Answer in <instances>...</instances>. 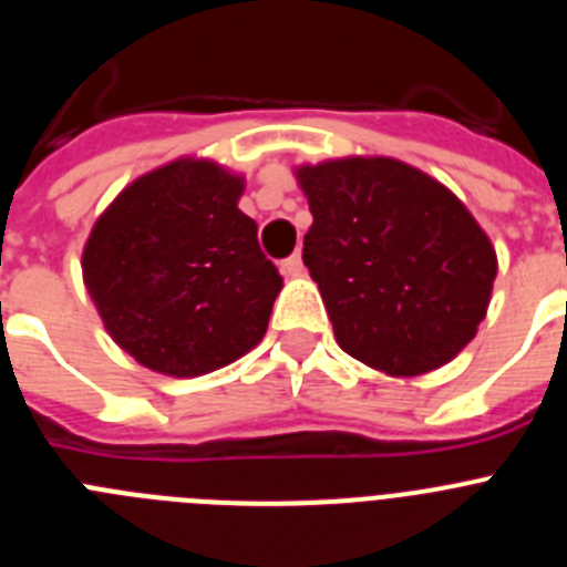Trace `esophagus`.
I'll return each mask as SVG.
<instances>
[{"instance_id": "obj_1", "label": "esophagus", "mask_w": 567, "mask_h": 567, "mask_svg": "<svg viewBox=\"0 0 567 567\" xmlns=\"http://www.w3.org/2000/svg\"><path fill=\"white\" fill-rule=\"evenodd\" d=\"M280 272L289 275V278H300L303 275V258H300V252L289 255L287 260H280Z\"/></svg>"}]
</instances>
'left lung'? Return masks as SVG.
Returning a JSON list of instances; mask_svg holds the SVG:
<instances>
[{"label": "left lung", "instance_id": "obj_1", "mask_svg": "<svg viewBox=\"0 0 567 567\" xmlns=\"http://www.w3.org/2000/svg\"><path fill=\"white\" fill-rule=\"evenodd\" d=\"M312 209L303 264L346 354L392 378L457 358L488 312L497 252L452 189L385 155L295 169Z\"/></svg>", "mask_w": 567, "mask_h": 567}]
</instances>
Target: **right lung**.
Listing matches in <instances>:
<instances>
[{"mask_svg":"<svg viewBox=\"0 0 567 567\" xmlns=\"http://www.w3.org/2000/svg\"><path fill=\"white\" fill-rule=\"evenodd\" d=\"M244 175L175 158L135 178L96 218L82 275L110 338L169 378H198L267 334L284 278L238 209Z\"/></svg>","mask_w":567,"mask_h":567,"instance_id":"add662e5","label":"right lung"}]
</instances>
